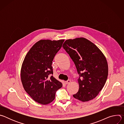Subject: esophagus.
Wrapping results in <instances>:
<instances>
[{"label": "esophagus", "mask_w": 124, "mask_h": 124, "mask_svg": "<svg viewBox=\"0 0 124 124\" xmlns=\"http://www.w3.org/2000/svg\"><path fill=\"white\" fill-rule=\"evenodd\" d=\"M70 79H69V80H67V81H65V83H66V84H68V83H70Z\"/></svg>", "instance_id": "esophagus-1"}]
</instances>
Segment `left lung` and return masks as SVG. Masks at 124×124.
I'll return each instance as SVG.
<instances>
[{
	"mask_svg": "<svg viewBox=\"0 0 124 124\" xmlns=\"http://www.w3.org/2000/svg\"><path fill=\"white\" fill-rule=\"evenodd\" d=\"M63 47L73 60L79 75V90L73 97L83 102L94 99L108 78L105 57L94 44L84 38L67 40Z\"/></svg>",
	"mask_w": 124,
	"mask_h": 124,
	"instance_id": "obj_1",
	"label": "left lung"
}]
</instances>
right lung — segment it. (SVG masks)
Instances as JSON below:
<instances>
[{
	"mask_svg": "<svg viewBox=\"0 0 124 124\" xmlns=\"http://www.w3.org/2000/svg\"><path fill=\"white\" fill-rule=\"evenodd\" d=\"M64 40H41L35 43L23 63L21 77L25 91L32 99L42 104L54 101L62 86L53 76L52 62Z\"/></svg>",
	"mask_w": 124,
	"mask_h": 124,
	"instance_id": "right-lung-1",
	"label": "right lung"
}]
</instances>
